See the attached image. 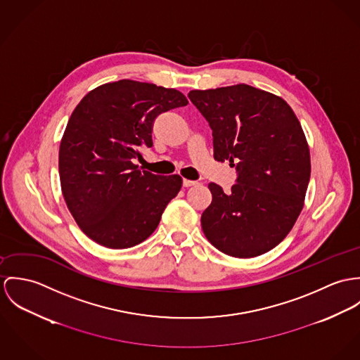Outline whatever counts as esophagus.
I'll list each match as a JSON object with an SVG mask.
<instances>
[{
  "label": "esophagus",
  "mask_w": 360,
  "mask_h": 360,
  "mask_svg": "<svg viewBox=\"0 0 360 360\" xmlns=\"http://www.w3.org/2000/svg\"><path fill=\"white\" fill-rule=\"evenodd\" d=\"M195 185H198V182H196V181L184 179V186H185V188H191V186H195Z\"/></svg>",
  "instance_id": "esophagus-1"
}]
</instances>
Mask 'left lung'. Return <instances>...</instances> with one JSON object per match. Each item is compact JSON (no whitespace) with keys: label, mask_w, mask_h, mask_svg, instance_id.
I'll use <instances>...</instances> for the list:
<instances>
[{"label":"left lung","mask_w":360,"mask_h":360,"mask_svg":"<svg viewBox=\"0 0 360 360\" xmlns=\"http://www.w3.org/2000/svg\"><path fill=\"white\" fill-rule=\"evenodd\" d=\"M188 96L212 128L214 159L239 171L228 195L208 185L212 201L201 214L205 238L235 258L268 252L304 207L311 155L301 122L283 98L247 84L193 89Z\"/></svg>","instance_id":"left-lung-1"}]
</instances>
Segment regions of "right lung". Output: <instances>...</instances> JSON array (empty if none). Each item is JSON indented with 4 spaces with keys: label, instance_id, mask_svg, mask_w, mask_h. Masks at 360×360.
I'll return each mask as SVG.
<instances>
[{
    "label": "right lung",
    "instance_id": "1",
    "mask_svg": "<svg viewBox=\"0 0 360 360\" xmlns=\"http://www.w3.org/2000/svg\"><path fill=\"white\" fill-rule=\"evenodd\" d=\"M174 88L120 80L89 91L73 110L59 146L63 199L81 231L108 248H128L158 228L182 188L179 175L141 171V146L152 148L155 119L186 106Z\"/></svg>",
    "mask_w": 360,
    "mask_h": 360
}]
</instances>
